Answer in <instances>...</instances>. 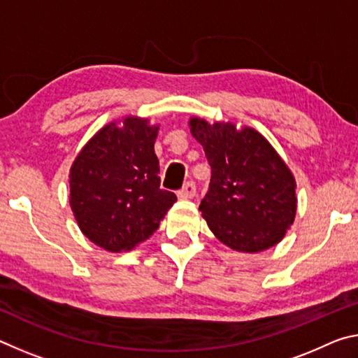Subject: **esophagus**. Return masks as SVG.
Masks as SVG:
<instances>
[{
    "label": "esophagus",
    "instance_id": "1",
    "mask_svg": "<svg viewBox=\"0 0 358 358\" xmlns=\"http://www.w3.org/2000/svg\"><path fill=\"white\" fill-rule=\"evenodd\" d=\"M194 196H196V185H194L192 181H187V183L178 191L180 199H192Z\"/></svg>",
    "mask_w": 358,
    "mask_h": 358
}]
</instances>
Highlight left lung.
Masks as SVG:
<instances>
[{
    "mask_svg": "<svg viewBox=\"0 0 358 358\" xmlns=\"http://www.w3.org/2000/svg\"><path fill=\"white\" fill-rule=\"evenodd\" d=\"M189 128L211 167L199 210L215 237L240 252L280 243L296 213V183L282 157L250 126L192 117Z\"/></svg>",
    "mask_w": 358,
    "mask_h": 358,
    "instance_id": "8db88e82",
    "label": "left lung"
}]
</instances>
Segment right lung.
<instances>
[{"mask_svg":"<svg viewBox=\"0 0 358 358\" xmlns=\"http://www.w3.org/2000/svg\"><path fill=\"white\" fill-rule=\"evenodd\" d=\"M157 131L148 118L126 115L96 132L72 162L71 210L82 234L102 250L131 251L177 202L159 187Z\"/></svg>","mask_w":358,"mask_h":358,"instance_id":"add662e5","label":"right lung"}]
</instances>
